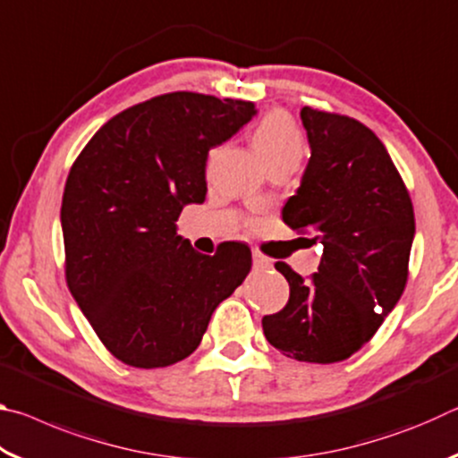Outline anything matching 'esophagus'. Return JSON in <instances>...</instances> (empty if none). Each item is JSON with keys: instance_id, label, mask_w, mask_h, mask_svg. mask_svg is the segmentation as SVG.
I'll return each instance as SVG.
<instances>
[{"instance_id": "1", "label": "esophagus", "mask_w": 458, "mask_h": 458, "mask_svg": "<svg viewBox=\"0 0 458 458\" xmlns=\"http://www.w3.org/2000/svg\"><path fill=\"white\" fill-rule=\"evenodd\" d=\"M252 265H254V268H268L273 262H270V259L265 257L262 252L252 250Z\"/></svg>"}]
</instances>
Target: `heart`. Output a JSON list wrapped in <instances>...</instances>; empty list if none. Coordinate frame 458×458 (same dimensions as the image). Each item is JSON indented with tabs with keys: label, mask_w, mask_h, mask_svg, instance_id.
<instances>
[{
	"label": "heart",
	"mask_w": 458,
	"mask_h": 458,
	"mask_svg": "<svg viewBox=\"0 0 458 458\" xmlns=\"http://www.w3.org/2000/svg\"><path fill=\"white\" fill-rule=\"evenodd\" d=\"M254 149L270 169L275 165H297L305 155V139L294 121L283 111L268 113L252 137Z\"/></svg>",
	"instance_id": "b5f03b06"
}]
</instances>
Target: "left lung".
I'll return each mask as SVG.
<instances>
[{
    "mask_svg": "<svg viewBox=\"0 0 458 458\" xmlns=\"http://www.w3.org/2000/svg\"><path fill=\"white\" fill-rule=\"evenodd\" d=\"M311 157L283 222L323 244L311 281L276 262L291 286L262 317L270 345L309 363L347 360L402 297L414 240L412 201L384 143L360 121L303 106Z\"/></svg>",
    "mask_w": 458,
    "mask_h": 458,
    "instance_id": "1",
    "label": "left lung"
}]
</instances>
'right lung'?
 Returning a JSON list of instances; mask_svg holds the SVG:
<instances>
[{"instance_id": "1", "label": "right lung", "mask_w": 458, "mask_h": 458, "mask_svg": "<svg viewBox=\"0 0 458 458\" xmlns=\"http://www.w3.org/2000/svg\"><path fill=\"white\" fill-rule=\"evenodd\" d=\"M257 114L248 100L169 92L105 123L68 174L62 198L66 283L114 358L165 368L196 352L224 299L250 273V248L206 257L177 234L206 199L208 151Z\"/></svg>"}]
</instances>
